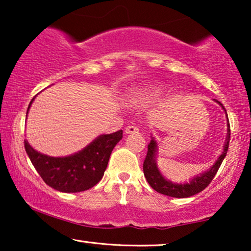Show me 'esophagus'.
<instances>
[{
    "mask_svg": "<svg viewBox=\"0 0 251 251\" xmlns=\"http://www.w3.org/2000/svg\"><path fill=\"white\" fill-rule=\"evenodd\" d=\"M139 131V128H138V126H136V125H130V126H128L126 128V133H137Z\"/></svg>",
    "mask_w": 251,
    "mask_h": 251,
    "instance_id": "1",
    "label": "esophagus"
}]
</instances>
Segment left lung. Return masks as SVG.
I'll use <instances>...</instances> for the list:
<instances>
[{
	"instance_id": "1",
	"label": "left lung",
	"mask_w": 251,
	"mask_h": 251,
	"mask_svg": "<svg viewBox=\"0 0 251 251\" xmlns=\"http://www.w3.org/2000/svg\"><path fill=\"white\" fill-rule=\"evenodd\" d=\"M219 105L222 106L223 109L225 111L226 119H227V137H226V142L224 145V149H223V152L214 166L209 168L207 171L202 173L200 175H197V176L192 178V179L188 181V183L184 184H176L173 183V181L167 180L166 178L162 176L161 171L159 170L156 164V153H157V144L155 139L152 137V140L149 144V147H147V155L145 157V161H144L143 164V170L144 175H145L146 180L149 181L151 187L156 192H159L161 194L168 195V197L173 198H188L192 197V195H195L200 193L201 191H203L205 187L208 186L209 184L211 183V180L214 179L215 175L217 174V171L221 167V164L226 156V153H227L228 145H229V137H231V130H229V122H228V116L227 113H226V109L221 101L216 100Z\"/></svg>"
}]
</instances>
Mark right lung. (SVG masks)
I'll use <instances>...</instances> for the list:
<instances>
[{"label": "right lung", "mask_w": 251, "mask_h": 251, "mask_svg": "<svg viewBox=\"0 0 251 251\" xmlns=\"http://www.w3.org/2000/svg\"><path fill=\"white\" fill-rule=\"evenodd\" d=\"M35 97L30 100L28 109ZM122 130H119L99 136L80 152L70 156H48L34 150L27 140L25 150L44 183L64 193H76L87 191L100 181L113 149L122 139Z\"/></svg>", "instance_id": "1"}]
</instances>
